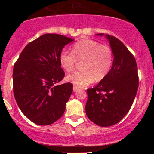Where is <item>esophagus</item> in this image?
Masks as SVG:
<instances>
[{"label": "esophagus", "instance_id": "esophagus-1", "mask_svg": "<svg viewBox=\"0 0 154 154\" xmlns=\"http://www.w3.org/2000/svg\"><path fill=\"white\" fill-rule=\"evenodd\" d=\"M78 90H79V88H78L77 87H75V86H73V92H76Z\"/></svg>", "mask_w": 154, "mask_h": 154}]
</instances>
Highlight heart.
<instances>
[{"label":"heart","mask_w":154,"mask_h":154,"mask_svg":"<svg viewBox=\"0 0 154 154\" xmlns=\"http://www.w3.org/2000/svg\"><path fill=\"white\" fill-rule=\"evenodd\" d=\"M77 61H82V70L66 75V81L77 88H85L106 76L113 64V52L108 46L84 38L73 44L72 52L64 49L60 54V66L67 72L73 70Z\"/></svg>","instance_id":"heart-1"}]
</instances>
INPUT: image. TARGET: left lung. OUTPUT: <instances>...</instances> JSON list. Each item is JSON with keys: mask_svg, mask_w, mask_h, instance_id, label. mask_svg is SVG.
<instances>
[{"mask_svg": "<svg viewBox=\"0 0 154 154\" xmlns=\"http://www.w3.org/2000/svg\"><path fill=\"white\" fill-rule=\"evenodd\" d=\"M113 54L112 66L104 79L88 89L86 115L101 127L115 125L131 108L138 90L139 79L135 59L116 38L104 33Z\"/></svg>", "mask_w": 154, "mask_h": 154, "instance_id": "obj_1", "label": "left lung"}]
</instances>
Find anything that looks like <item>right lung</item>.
Returning a JSON list of instances; mask_svg holds the SVG:
<instances>
[{"instance_id": "1", "label": "right lung", "mask_w": 154, "mask_h": 154, "mask_svg": "<svg viewBox=\"0 0 154 154\" xmlns=\"http://www.w3.org/2000/svg\"><path fill=\"white\" fill-rule=\"evenodd\" d=\"M73 41L46 33L29 43L14 64L12 78L16 102L25 116L37 125H50L64 114L73 85L56 84L64 77L60 54Z\"/></svg>"}]
</instances>
